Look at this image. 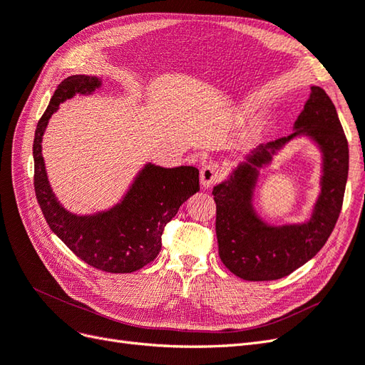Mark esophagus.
Here are the masks:
<instances>
[{"label": "esophagus", "mask_w": 365, "mask_h": 365, "mask_svg": "<svg viewBox=\"0 0 365 365\" xmlns=\"http://www.w3.org/2000/svg\"><path fill=\"white\" fill-rule=\"evenodd\" d=\"M220 178V172H219V165L216 163H207L204 168L201 169V184L205 189H210L213 187Z\"/></svg>", "instance_id": "1"}]
</instances>
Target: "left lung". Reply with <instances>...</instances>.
Segmentation results:
<instances>
[{
  "instance_id": "left-lung-1",
  "label": "left lung",
  "mask_w": 365,
  "mask_h": 365,
  "mask_svg": "<svg viewBox=\"0 0 365 365\" xmlns=\"http://www.w3.org/2000/svg\"><path fill=\"white\" fill-rule=\"evenodd\" d=\"M295 132L259 148L233 176L216 185V236L219 257L237 277L251 282L286 277L324 247L339 217L349 175V143L335 105L319 86L311 88L304 109L295 121ZM306 133L324 150V189L307 225L269 227L253 213L250 195L257 168L291 138Z\"/></svg>"
}]
</instances>
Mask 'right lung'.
<instances>
[{
    "label": "right lung",
    "mask_w": 365,
    "mask_h": 365,
    "mask_svg": "<svg viewBox=\"0 0 365 365\" xmlns=\"http://www.w3.org/2000/svg\"><path fill=\"white\" fill-rule=\"evenodd\" d=\"M101 79L70 76L58 85L38 121L33 140L35 193L48 227L77 257L105 272H134L158 256L164 227L187 197L200 190V170L192 165L164 169L148 164L118 205L94 216L68 213L54 197L42 158V135L62 102L93 93Z\"/></svg>",
    "instance_id": "1"
}]
</instances>
